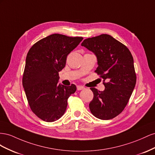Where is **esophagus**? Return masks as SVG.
Here are the masks:
<instances>
[{
    "label": "esophagus",
    "mask_w": 155,
    "mask_h": 155,
    "mask_svg": "<svg viewBox=\"0 0 155 155\" xmlns=\"http://www.w3.org/2000/svg\"><path fill=\"white\" fill-rule=\"evenodd\" d=\"M77 90H82L84 89L85 87L84 86H77Z\"/></svg>",
    "instance_id": "esophagus-1"
}]
</instances>
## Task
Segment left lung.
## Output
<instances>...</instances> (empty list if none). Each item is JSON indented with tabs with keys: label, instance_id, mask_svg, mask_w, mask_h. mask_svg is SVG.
<instances>
[{
	"label": "left lung",
	"instance_id": "obj_1",
	"mask_svg": "<svg viewBox=\"0 0 155 155\" xmlns=\"http://www.w3.org/2000/svg\"><path fill=\"white\" fill-rule=\"evenodd\" d=\"M81 45L96 55L98 67L95 72L105 86L103 91L90 88L94 93L90 111L97 118L111 119L123 112L135 87L133 57L125 45L108 34L86 39Z\"/></svg>",
	"mask_w": 155,
	"mask_h": 155
}]
</instances>
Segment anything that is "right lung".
Instances as JSON below:
<instances>
[{
	"label": "right lung",
	"instance_id": "add662e5",
	"mask_svg": "<svg viewBox=\"0 0 155 155\" xmlns=\"http://www.w3.org/2000/svg\"><path fill=\"white\" fill-rule=\"evenodd\" d=\"M82 39L54 34L30 48L22 81L30 109L43 121H55L62 116L68 98L77 90L74 84L66 86L58 82L68 55Z\"/></svg>",
	"mask_w": 155,
	"mask_h": 155
}]
</instances>
